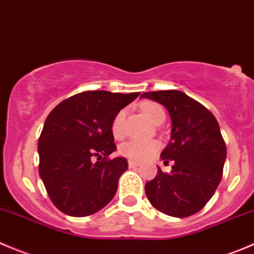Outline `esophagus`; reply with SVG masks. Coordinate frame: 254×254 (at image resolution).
Returning <instances> with one entry per match:
<instances>
[{
	"mask_svg": "<svg viewBox=\"0 0 254 254\" xmlns=\"http://www.w3.org/2000/svg\"><path fill=\"white\" fill-rule=\"evenodd\" d=\"M127 164H129V167H136V166H139L140 162L134 161V160H129V161H127Z\"/></svg>",
	"mask_w": 254,
	"mask_h": 254,
	"instance_id": "34e87169",
	"label": "esophagus"
}]
</instances>
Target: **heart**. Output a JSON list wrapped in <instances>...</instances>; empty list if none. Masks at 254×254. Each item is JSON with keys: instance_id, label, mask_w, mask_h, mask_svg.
<instances>
[{"instance_id": "1", "label": "heart", "mask_w": 254, "mask_h": 254, "mask_svg": "<svg viewBox=\"0 0 254 254\" xmlns=\"http://www.w3.org/2000/svg\"><path fill=\"white\" fill-rule=\"evenodd\" d=\"M141 110L144 114L154 123H161L165 119V110L157 103L146 102L141 104ZM125 117L127 112L124 109L119 110L113 118L110 130L115 139H122L125 134ZM160 149V144L157 140H137L132 139L129 141H125L119 146V152L123 156L127 157L130 160H145L154 156Z\"/></svg>"}]
</instances>
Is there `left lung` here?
<instances>
[{
    "mask_svg": "<svg viewBox=\"0 0 254 254\" xmlns=\"http://www.w3.org/2000/svg\"><path fill=\"white\" fill-rule=\"evenodd\" d=\"M141 98L164 105L172 122L171 141L161 152L170 174L157 167L145 193L156 210L172 217H189L205 207L222 179L226 150L220 125L212 113L180 90H159Z\"/></svg>",
    "mask_w": 254,
    "mask_h": 254,
    "instance_id": "1",
    "label": "left lung"
}]
</instances>
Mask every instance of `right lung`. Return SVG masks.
<instances>
[{
	"label": "right lung",
	"mask_w": 254,
	"mask_h": 254,
	"mask_svg": "<svg viewBox=\"0 0 254 254\" xmlns=\"http://www.w3.org/2000/svg\"><path fill=\"white\" fill-rule=\"evenodd\" d=\"M139 94L88 90L67 98L49 113L38 139V170L59 211L84 217L114 197L127 161L109 157L117 149L110 125Z\"/></svg>",
	"instance_id": "obj_1"
}]
</instances>
